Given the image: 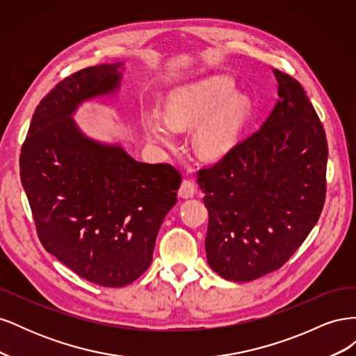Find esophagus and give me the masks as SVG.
Masks as SVG:
<instances>
[{"instance_id":"esophagus-1","label":"esophagus","mask_w":356,"mask_h":356,"mask_svg":"<svg viewBox=\"0 0 356 356\" xmlns=\"http://www.w3.org/2000/svg\"><path fill=\"white\" fill-rule=\"evenodd\" d=\"M178 195L182 197V199H190L196 195V186L195 182L190 181V179H184L181 182V187L178 190Z\"/></svg>"}]
</instances>
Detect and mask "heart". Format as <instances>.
Listing matches in <instances>:
<instances>
[{"mask_svg": "<svg viewBox=\"0 0 356 356\" xmlns=\"http://www.w3.org/2000/svg\"><path fill=\"white\" fill-rule=\"evenodd\" d=\"M234 83L225 75L190 83L169 95L166 118L147 113L141 118L145 136L156 144L172 147L175 131L190 129L202 120L193 135L195 152L207 160L227 154L238 143L250 115V99L234 92Z\"/></svg>", "mask_w": 356, "mask_h": 356, "instance_id": "1", "label": "heart"}]
</instances>
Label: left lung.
<instances>
[{
    "label": "left lung",
    "instance_id": "left-lung-1",
    "mask_svg": "<svg viewBox=\"0 0 356 356\" xmlns=\"http://www.w3.org/2000/svg\"><path fill=\"white\" fill-rule=\"evenodd\" d=\"M279 99L257 132L199 172L209 222L208 264L250 282L281 268L324 208L328 144L301 84L279 70Z\"/></svg>",
    "mask_w": 356,
    "mask_h": 356
}]
</instances>
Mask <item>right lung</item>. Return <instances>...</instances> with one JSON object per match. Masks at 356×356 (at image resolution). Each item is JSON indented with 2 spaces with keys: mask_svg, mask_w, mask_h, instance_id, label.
I'll return each instance as SVG.
<instances>
[{
  "mask_svg": "<svg viewBox=\"0 0 356 356\" xmlns=\"http://www.w3.org/2000/svg\"><path fill=\"white\" fill-rule=\"evenodd\" d=\"M120 67H89L59 81L35 108L20 152V179L44 250L86 281L113 288L152 264L181 184L174 166L136 161L75 124L81 102L120 88Z\"/></svg>",
  "mask_w": 356,
  "mask_h": 356,
  "instance_id": "obj_1",
  "label": "right lung"
}]
</instances>
